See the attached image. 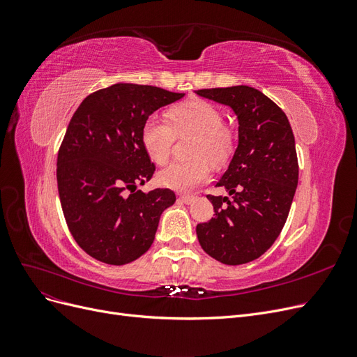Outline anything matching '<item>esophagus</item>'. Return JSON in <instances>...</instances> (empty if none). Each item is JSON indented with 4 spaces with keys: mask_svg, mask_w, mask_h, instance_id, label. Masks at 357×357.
<instances>
[{
    "mask_svg": "<svg viewBox=\"0 0 357 357\" xmlns=\"http://www.w3.org/2000/svg\"><path fill=\"white\" fill-rule=\"evenodd\" d=\"M178 201H181L183 204H192L193 201H195V197H193V195H180Z\"/></svg>",
    "mask_w": 357,
    "mask_h": 357,
    "instance_id": "obj_1",
    "label": "esophagus"
}]
</instances>
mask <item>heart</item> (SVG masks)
Here are the masks:
<instances>
[{
	"mask_svg": "<svg viewBox=\"0 0 357 357\" xmlns=\"http://www.w3.org/2000/svg\"><path fill=\"white\" fill-rule=\"evenodd\" d=\"M220 107L190 98L172 105L167 112V121L149 117L139 131V142L147 158L158 165L165 164L172 152L176 135L195 134L189 160L172 162L158 174L160 186L176 192H190L211 176V162L225 167L232 160L238 147V132L226 123Z\"/></svg>",
	"mask_w": 357,
	"mask_h": 357,
	"instance_id": "heart-1",
	"label": "heart"
}]
</instances>
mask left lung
I'll use <instances>...</instances> for the list:
<instances>
[{
    "label": "left lung",
    "instance_id": "1",
    "mask_svg": "<svg viewBox=\"0 0 357 357\" xmlns=\"http://www.w3.org/2000/svg\"><path fill=\"white\" fill-rule=\"evenodd\" d=\"M198 95L229 105L238 117V147L215 186L232 195H207L214 218L198 223L204 252L226 265L262 256L287 220L298 186L295 137L287 116L250 86L201 89Z\"/></svg>",
    "mask_w": 357,
    "mask_h": 357
}]
</instances>
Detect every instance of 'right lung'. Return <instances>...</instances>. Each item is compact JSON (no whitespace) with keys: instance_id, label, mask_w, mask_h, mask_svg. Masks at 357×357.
<instances>
[{"instance_id":"right-lung-1","label":"right lung","mask_w":357,"mask_h":357,"mask_svg":"<svg viewBox=\"0 0 357 357\" xmlns=\"http://www.w3.org/2000/svg\"><path fill=\"white\" fill-rule=\"evenodd\" d=\"M185 93L117 83L86 96L58 152V192L68 229L96 261L125 265L155 240L160 214L174 192L137 190L155 165L139 142L146 119Z\"/></svg>"}]
</instances>
